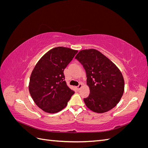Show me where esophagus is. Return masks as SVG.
Wrapping results in <instances>:
<instances>
[{
	"label": "esophagus",
	"instance_id": "34e87169",
	"mask_svg": "<svg viewBox=\"0 0 148 148\" xmlns=\"http://www.w3.org/2000/svg\"><path fill=\"white\" fill-rule=\"evenodd\" d=\"M82 87H83V84H82V83H80V84L78 85V86H77V88H78V89H80Z\"/></svg>",
	"mask_w": 148,
	"mask_h": 148
}]
</instances>
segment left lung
Wrapping results in <instances>:
<instances>
[{
    "instance_id": "left-lung-1",
    "label": "left lung",
    "mask_w": 148,
    "mask_h": 148,
    "mask_svg": "<svg viewBox=\"0 0 148 148\" xmlns=\"http://www.w3.org/2000/svg\"><path fill=\"white\" fill-rule=\"evenodd\" d=\"M75 59L86 70L90 94L84 102L88 108L100 114L113 109L124 92V79L119 69L95 49L80 51Z\"/></svg>"
}]
</instances>
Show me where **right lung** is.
<instances>
[{"instance_id": "add662e5", "label": "right lung", "mask_w": 148, "mask_h": 148, "mask_svg": "<svg viewBox=\"0 0 148 148\" xmlns=\"http://www.w3.org/2000/svg\"><path fill=\"white\" fill-rule=\"evenodd\" d=\"M78 51L54 47L44 54L31 74L29 91L35 104L49 114L57 113L66 106L75 91L67 86L64 71Z\"/></svg>"}]
</instances>
